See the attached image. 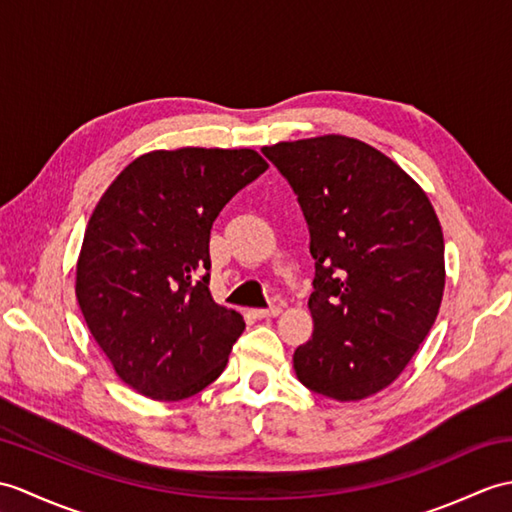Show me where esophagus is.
I'll return each instance as SVG.
<instances>
[{
    "instance_id": "1",
    "label": "esophagus",
    "mask_w": 512,
    "mask_h": 512,
    "mask_svg": "<svg viewBox=\"0 0 512 512\" xmlns=\"http://www.w3.org/2000/svg\"><path fill=\"white\" fill-rule=\"evenodd\" d=\"M279 314H281L279 305H270V307H264V310H253L255 318H272V316H279Z\"/></svg>"
}]
</instances>
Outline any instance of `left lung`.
Segmentation results:
<instances>
[{"mask_svg":"<svg viewBox=\"0 0 512 512\" xmlns=\"http://www.w3.org/2000/svg\"><path fill=\"white\" fill-rule=\"evenodd\" d=\"M310 229L314 334L294 351L305 388L358 401L395 382L445 288L441 222L423 189L364 141L325 135L261 148Z\"/></svg>","mask_w":512,"mask_h":512,"instance_id":"obj_1","label":"left lung"}]
</instances>
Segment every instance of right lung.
Here are the masks:
<instances>
[{"label": "right lung", "instance_id": "right-lung-1", "mask_svg": "<svg viewBox=\"0 0 512 512\" xmlns=\"http://www.w3.org/2000/svg\"><path fill=\"white\" fill-rule=\"evenodd\" d=\"M268 170L255 150L181 148L135 159L87 224L76 296L128 386L196 395L227 366L244 318L211 299L209 235L224 205Z\"/></svg>", "mask_w": 512, "mask_h": 512}]
</instances>
